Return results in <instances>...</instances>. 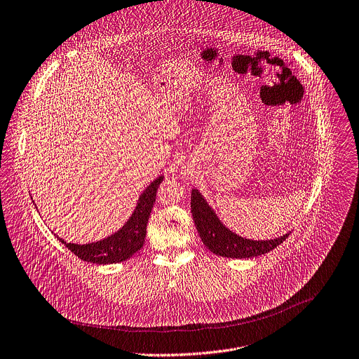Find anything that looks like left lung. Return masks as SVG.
<instances>
[{"label":"left lung","instance_id":"obj_1","mask_svg":"<svg viewBox=\"0 0 359 359\" xmlns=\"http://www.w3.org/2000/svg\"><path fill=\"white\" fill-rule=\"evenodd\" d=\"M191 212L196 230L213 254L227 258H252L269 252L276 245L283 243L289 233L273 240H250L230 231L216 216L198 189L191 194Z\"/></svg>","mask_w":359,"mask_h":359}]
</instances>
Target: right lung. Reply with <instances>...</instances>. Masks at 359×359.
Wrapping results in <instances>:
<instances>
[{
	"label": "right lung",
	"instance_id": "right-lung-1",
	"mask_svg": "<svg viewBox=\"0 0 359 359\" xmlns=\"http://www.w3.org/2000/svg\"><path fill=\"white\" fill-rule=\"evenodd\" d=\"M163 180H164L163 175L156 178L143 191V194L137 201V206L132 213V216L129 217V220L123 224L122 229H119L116 233L111 234L109 237L95 243H88V244L66 243L63 238L57 236L56 237L73 254H76L83 261L98 264V265L128 261L144 244L147 222H149L153 205L156 202V194H157L158 185L163 182Z\"/></svg>",
	"mask_w": 359,
	"mask_h": 359
}]
</instances>
